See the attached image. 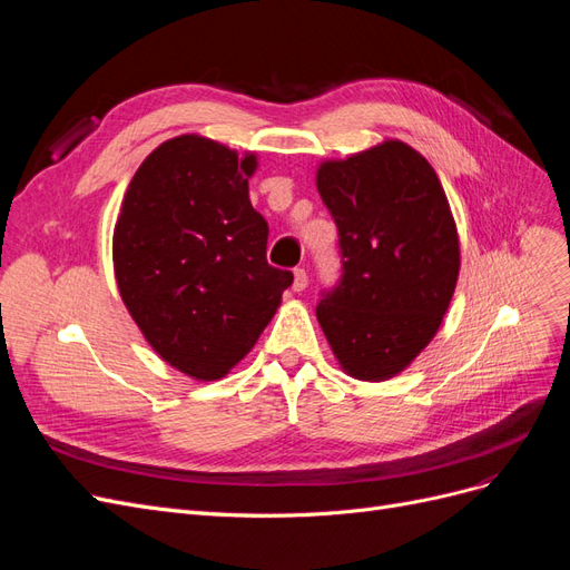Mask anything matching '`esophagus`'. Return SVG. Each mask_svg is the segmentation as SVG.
<instances>
[{
  "mask_svg": "<svg viewBox=\"0 0 570 570\" xmlns=\"http://www.w3.org/2000/svg\"><path fill=\"white\" fill-rule=\"evenodd\" d=\"M308 287V275L304 268H295V283H292V289L304 292Z\"/></svg>",
  "mask_w": 570,
  "mask_h": 570,
  "instance_id": "1",
  "label": "esophagus"
}]
</instances>
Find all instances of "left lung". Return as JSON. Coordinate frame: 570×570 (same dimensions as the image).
Returning <instances> with one entry per match:
<instances>
[{
	"label": "left lung",
	"mask_w": 570,
	"mask_h": 570,
	"mask_svg": "<svg viewBox=\"0 0 570 570\" xmlns=\"http://www.w3.org/2000/svg\"><path fill=\"white\" fill-rule=\"evenodd\" d=\"M316 187L340 233L342 275L316 318L344 373L381 383L435 337L461 254L438 174L421 154L385 140L323 161Z\"/></svg>",
	"instance_id": "left-lung-1"
}]
</instances>
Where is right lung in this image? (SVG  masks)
Returning <instances> with one entry per match:
<instances>
[{"mask_svg":"<svg viewBox=\"0 0 570 570\" xmlns=\"http://www.w3.org/2000/svg\"><path fill=\"white\" fill-rule=\"evenodd\" d=\"M254 154L202 135L154 149L114 228L120 299L166 364L218 381L278 312L292 273L266 262L268 223L249 202Z\"/></svg>","mask_w":570,"mask_h":570,"instance_id":"obj_1","label":"right lung"}]
</instances>
